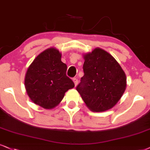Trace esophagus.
Segmentation results:
<instances>
[{
	"label": "esophagus",
	"mask_w": 150,
	"mask_h": 150,
	"mask_svg": "<svg viewBox=\"0 0 150 150\" xmlns=\"http://www.w3.org/2000/svg\"><path fill=\"white\" fill-rule=\"evenodd\" d=\"M73 81H74V83L75 86H76L77 85V83H78V79H77L76 78H73Z\"/></svg>",
	"instance_id": "obj_1"
}]
</instances>
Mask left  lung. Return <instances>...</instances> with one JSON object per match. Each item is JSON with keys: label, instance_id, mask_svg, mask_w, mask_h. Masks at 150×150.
I'll list each match as a JSON object with an SVG mask.
<instances>
[{"label": "left lung", "instance_id": "1", "mask_svg": "<svg viewBox=\"0 0 150 150\" xmlns=\"http://www.w3.org/2000/svg\"><path fill=\"white\" fill-rule=\"evenodd\" d=\"M84 75L76 90L93 112L113 107L126 89V76L111 55L97 48L84 55Z\"/></svg>", "mask_w": 150, "mask_h": 150}]
</instances>
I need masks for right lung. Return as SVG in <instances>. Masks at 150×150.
Wrapping results in <instances>:
<instances>
[{"instance_id":"right-lung-1","label":"right lung","mask_w":150,"mask_h":150,"mask_svg":"<svg viewBox=\"0 0 150 150\" xmlns=\"http://www.w3.org/2000/svg\"><path fill=\"white\" fill-rule=\"evenodd\" d=\"M67 65L57 49H48L37 56L27 70L25 87L33 102L46 109L54 108L64 93L74 87L66 74Z\"/></svg>"}]
</instances>
